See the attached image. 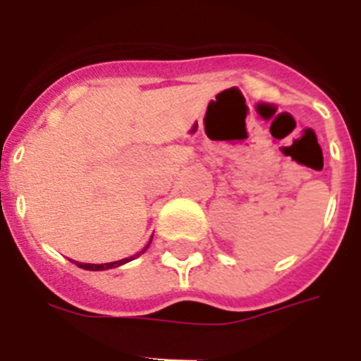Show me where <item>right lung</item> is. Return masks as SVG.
<instances>
[{
    "mask_svg": "<svg viewBox=\"0 0 361 361\" xmlns=\"http://www.w3.org/2000/svg\"><path fill=\"white\" fill-rule=\"evenodd\" d=\"M149 242H152V240H149ZM149 242H148V245H149ZM148 245H146V247H145V250H142V251H139V253H137V255H133V257L123 258V260H117V262H108V264H81V262H75V266L81 267V269H88V271H104V269H111V267L123 266V264L130 262V260H133V258L139 257V255H141V253H145V251L148 250Z\"/></svg>",
    "mask_w": 361,
    "mask_h": 361,
    "instance_id": "1",
    "label": "right lung"
}]
</instances>
